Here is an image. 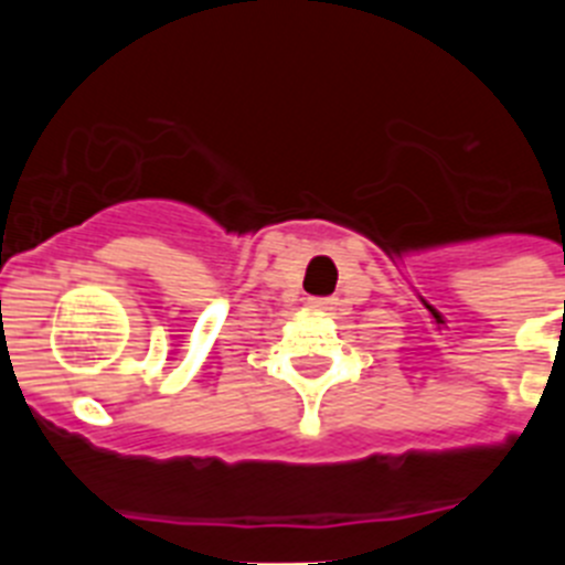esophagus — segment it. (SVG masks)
<instances>
[{
	"instance_id": "34e87169",
	"label": "esophagus",
	"mask_w": 565,
	"mask_h": 565,
	"mask_svg": "<svg viewBox=\"0 0 565 565\" xmlns=\"http://www.w3.org/2000/svg\"><path fill=\"white\" fill-rule=\"evenodd\" d=\"M311 306H313V308H331V306H337V302H333L331 297H313V299H311Z\"/></svg>"
}]
</instances>
